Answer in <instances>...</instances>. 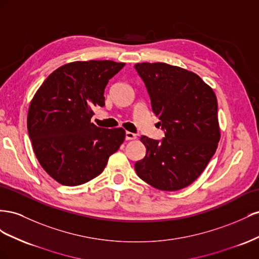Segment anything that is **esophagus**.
<instances>
[{
	"mask_svg": "<svg viewBox=\"0 0 259 259\" xmlns=\"http://www.w3.org/2000/svg\"><path fill=\"white\" fill-rule=\"evenodd\" d=\"M135 139H137V135L132 134V132H129V131L125 132V140H127V141H129V140H135Z\"/></svg>",
	"mask_w": 259,
	"mask_h": 259,
	"instance_id": "1",
	"label": "esophagus"
}]
</instances>
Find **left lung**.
Returning <instances> with one entry per match:
<instances>
[{
    "mask_svg": "<svg viewBox=\"0 0 259 259\" xmlns=\"http://www.w3.org/2000/svg\"><path fill=\"white\" fill-rule=\"evenodd\" d=\"M152 109L165 131L161 141L142 136L146 155L137 175L161 191H178L195 181L220 140L215 92L196 73L166 63H140Z\"/></svg>",
    "mask_w": 259,
    "mask_h": 259,
    "instance_id": "1",
    "label": "left lung"
}]
</instances>
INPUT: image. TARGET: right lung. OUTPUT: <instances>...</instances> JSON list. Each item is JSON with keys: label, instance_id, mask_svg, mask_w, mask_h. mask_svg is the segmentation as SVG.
Here are the masks:
<instances>
[{"label": "right lung", "instance_id": "obj_1", "mask_svg": "<svg viewBox=\"0 0 259 259\" xmlns=\"http://www.w3.org/2000/svg\"><path fill=\"white\" fill-rule=\"evenodd\" d=\"M123 66L113 61L63 65L30 102L27 128L33 152L44 170L63 186H79L101 175L122 144V128H99L91 117L93 107L105 105V87Z\"/></svg>", "mask_w": 259, "mask_h": 259}]
</instances>
